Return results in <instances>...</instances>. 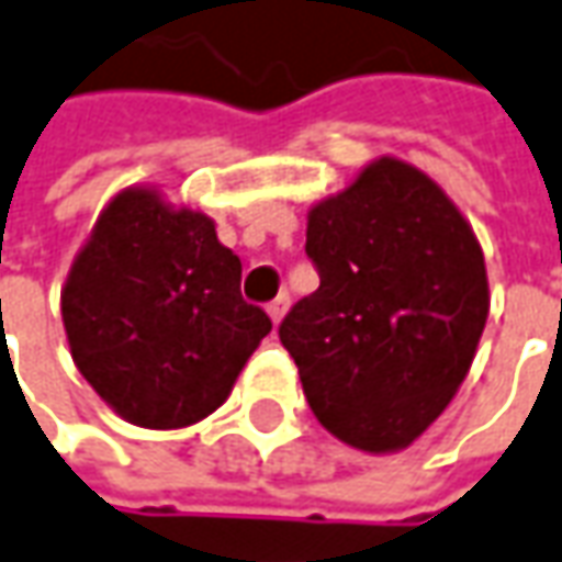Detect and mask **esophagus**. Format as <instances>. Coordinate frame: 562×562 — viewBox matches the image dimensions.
Segmentation results:
<instances>
[{"label": "esophagus", "instance_id": "1", "mask_svg": "<svg viewBox=\"0 0 562 562\" xmlns=\"http://www.w3.org/2000/svg\"><path fill=\"white\" fill-rule=\"evenodd\" d=\"M288 308H290V296H288V293H278L272 303H269V315H272L274 325H278V322H281V318L288 315Z\"/></svg>", "mask_w": 562, "mask_h": 562}]
</instances>
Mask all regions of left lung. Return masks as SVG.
I'll return each instance as SVG.
<instances>
[{"mask_svg": "<svg viewBox=\"0 0 562 562\" xmlns=\"http://www.w3.org/2000/svg\"><path fill=\"white\" fill-rule=\"evenodd\" d=\"M322 284L278 327L308 408L346 446L408 448L446 412L488 318L483 247L448 194L380 157L308 210Z\"/></svg>", "mask_w": 562, "mask_h": 562, "instance_id": "left-lung-1", "label": "left lung"}]
</instances>
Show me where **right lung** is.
Here are the masks:
<instances>
[{"instance_id":"add662e5","label":"right lung","mask_w":562,"mask_h":562,"mask_svg":"<svg viewBox=\"0 0 562 562\" xmlns=\"http://www.w3.org/2000/svg\"><path fill=\"white\" fill-rule=\"evenodd\" d=\"M61 318L79 374L145 430L216 412L272 330L240 296V259L213 220L157 188H126L101 210L64 281Z\"/></svg>"}]
</instances>
